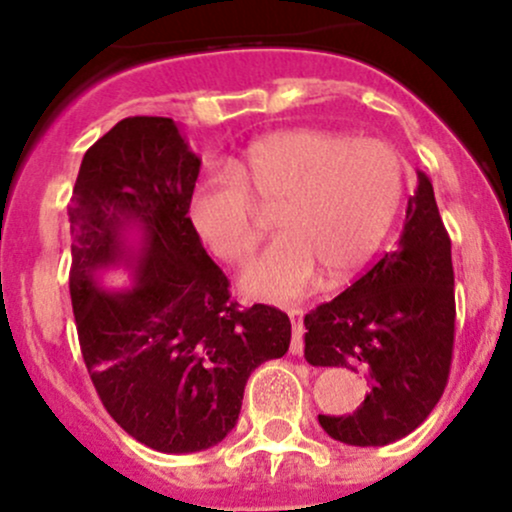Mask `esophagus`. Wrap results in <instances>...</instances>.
<instances>
[{
    "mask_svg": "<svg viewBox=\"0 0 512 512\" xmlns=\"http://www.w3.org/2000/svg\"><path fill=\"white\" fill-rule=\"evenodd\" d=\"M291 328H294V340H291V355L303 352V311L301 308H289Z\"/></svg>",
    "mask_w": 512,
    "mask_h": 512,
    "instance_id": "1",
    "label": "esophagus"
}]
</instances>
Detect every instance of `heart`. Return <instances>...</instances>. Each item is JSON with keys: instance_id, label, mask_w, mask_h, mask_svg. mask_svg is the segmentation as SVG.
I'll return each instance as SVG.
<instances>
[{"instance_id": "heart-1", "label": "heart", "mask_w": 512, "mask_h": 512, "mask_svg": "<svg viewBox=\"0 0 512 512\" xmlns=\"http://www.w3.org/2000/svg\"><path fill=\"white\" fill-rule=\"evenodd\" d=\"M406 187L403 157L391 143L296 128L250 145L226 170L206 172L189 196V223L228 265L260 243V211L279 235L243 272V289L267 301L311 291L323 272L338 286L384 243Z\"/></svg>"}]
</instances>
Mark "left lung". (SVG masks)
Masks as SVG:
<instances>
[{
    "instance_id": "left-lung-1",
    "label": "left lung",
    "mask_w": 512,
    "mask_h": 512,
    "mask_svg": "<svg viewBox=\"0 0 512 512\" xmlns=\"http://www.w3.org/2000/svg\"><path fill=\"white\" fill-rule=\"evenodd\" d=\"M454 318L452 240L430 179L418 172L396 250L303 318L308 364L369 379L362 406L318 415L320 428L355 447L391 445L418 428L447 386Z\"/></svg>"
}]
</instances>
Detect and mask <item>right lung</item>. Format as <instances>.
I'll list each match as a JSON object with an SVG mask.
<instances>
[{"label":"right lung","mask_w":512,"mask_h":512,"mask_svg":"<svg viewBox=\"0 0 512 512\" xmlns=\"http://www.w3.org/2000/svg\"><path fill=\"white\" fill-rule=\"evenodd\" d=\"M201 160L165 116H131L82 157L72 189L70 296L101 403L145 447L209 449L235 428L250 374L284 357L291 320L240 308L189 223ZM141 230L133 251L125 233ZM134 266L131 290L96 286L99 268Z\"/></svg>","instance_id":"1"}]
</instances>
